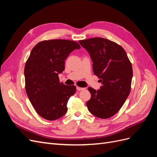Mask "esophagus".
<instances>
[{
	"instance_id": "1",
	"label": "esophagus",
	"mask_w": 157,
	"mask_h": 157,
	"mask_svg": "<svg viewBox=\"0 0 157 157\" xmlns=\"http://www.w3.org/2000/svg\"><path fill=\"white\" fill-rule=\"evenodd\" d=\"M84 89H85L84 88H82V87L77 86V90H78V91H81V90H84Z\"/></svg>"
}]
</instances>
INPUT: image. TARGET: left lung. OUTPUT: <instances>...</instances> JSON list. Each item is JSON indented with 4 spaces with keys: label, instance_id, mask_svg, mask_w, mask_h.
I'll use <instances>...</instances> for the list:
<instances>
[{
    "label": "left lung",
    "instance_id": "left-lung-1",
    "mask_svg": "<svg viewBox=\"0 0 157 157\" xmlns=\"http://www.w3.org/2000/svg\"><path fill=\"white\" fill-rule=\"evenodd\" d=\"M93 61V71L102 86L88 90L91 98L86 102L89 111L100 118L114 116L124 105L131 90L132 66L126 52L116 42L101 37L79 40Z\"/></svg>",
    "mask_w": 157,
    "mask_h": 157
}]
</instances>
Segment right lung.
Here are the masks:
<instances>
[{
    "instance_id": "obj_1",
    "label": "right lung",
    "mask_w": 157,
    "mask_h": 157,
    "mask_svg": "<svg viewBox=\"0 0 157 157\" xmlns=\"http://www.w3.org/2000/svg\"><path fill=\"white\" fill-rule=\"evenodd\" d=\"M79 48L73 40H43L33 47L26 61V93L36 112L46 120L58 119L67 111V104L76 86L60 82L58 74L64 71L65 60L71 52Z\"/></svg>"
}]
</instances>
